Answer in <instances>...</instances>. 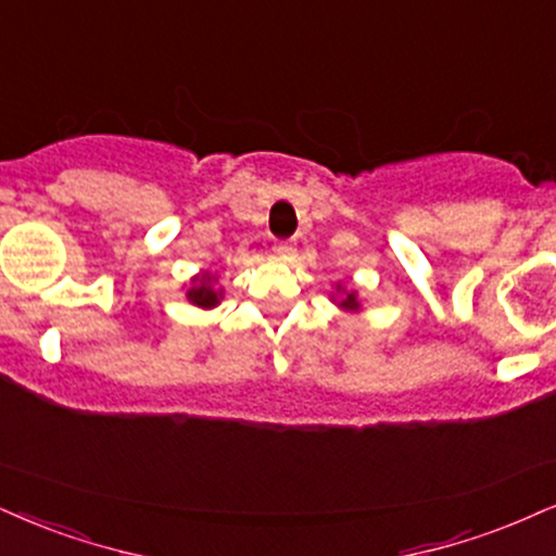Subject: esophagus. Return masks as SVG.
<instances>
[{"mask_svg": "<svg viewBox=\"0 0 556 556\" xmlns=\"http://www.w3.org/2000/svg\"><path fill=\"white\" fill-rule=\"evenodd\" d=\"M276 252H278V255H289V252H291V242H289V239H286V242H278V244H276Z\"/></svg>", "mask_w": 556, "mask_h": 556, "instance_id": "34e87169", "label": "esophagus"}]
</instances>
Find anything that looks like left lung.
Instances as JSON below:
<instances>
[{"mask_svg": "<svg viewBox=\"0 0 556 556\" xmlns=\"http://www.w3.org/2000/svg\"><path fill=\"white\" fill-rule=\"evenodd\" d=\"M342 306H345V309H358V301H355V293H348V299H342Z\"/></svg>", "mask_w": 556, "mask_h": 556, "instance_id": "left-lung-1", "label": "left lung"}]
</instances>
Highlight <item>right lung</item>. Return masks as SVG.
<instances>
[{
    "label": "right lung",
    "instance_id": "add662e5",
    "mask_svg": "<svg viewBox=\"0 0 556 556\" xmlns=\"http://www.w3.org/2000/svg\"><path fill=\"white\" fill-rule=\"evenodd\" d=\"M211 276H203L201 283L193 286V289L188 291V299L193 301L195 306H203V309H208V306H216L218 304V293L214 291V286H211Z\"/></svg>",
    "mask_w": 556,
    "mask_h": 556
}]
</instances>
